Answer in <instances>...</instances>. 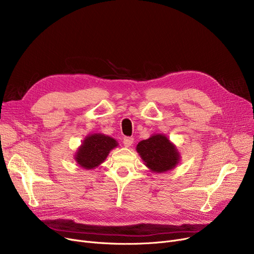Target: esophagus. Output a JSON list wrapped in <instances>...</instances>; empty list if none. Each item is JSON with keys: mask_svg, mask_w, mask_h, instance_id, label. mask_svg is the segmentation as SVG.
<instances>
[{"mask_svg": "<svg viewBox=\"0 0 254 254\" xmlns=\"http://www.w3.org/2000/svg\"><path fill=\"white\" fill-rule=\"evenodd\" d=\"M132 143H134V139H132V138L126 137L124 139V145L126 146V147H130V146L132 145Z\"/></svg>", "mask_w": 254, "mask_h": 254, "instance_id": "1", "label": "esophagus"}]
</instances>
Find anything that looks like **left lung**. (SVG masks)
I'll use <instances>...</instances> for the list:
<instances>
[{
	"instance_id": "1",
	"label": "left lung",
	"mask_w": 254,
	"mask_h": 254,
	"mask_svg": "<svg viewBox=\"0 0 254 254\" xmlns=\"http://www.w3.org/2000/svg\"><path fill=\"white\" fill-rule=\"evenodd\" d=\"M144 165L153 173H165L176 168L180 162V153L175 144L166 135L153 134L138 143L136 147Z\"/></svg>"
}]
</instances>
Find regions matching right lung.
<instances>
[{"label": "right lung", "mask_w": 254, "mask_h": 254, "mask_svg": "<svg viewBox=\"0 0 254 254\" xmlns=\"http://www.w3.org/2000/svg\"><path fill=\"white\" fill-rule=\"evenodd\" d=\"M117 146L118 142L112 137L100 132L90 134L84 138L75 152V162L85 170L95 169L105 162L110 151Z\"/></svg>", "instance_id": "add662e5"}]
</instances>
